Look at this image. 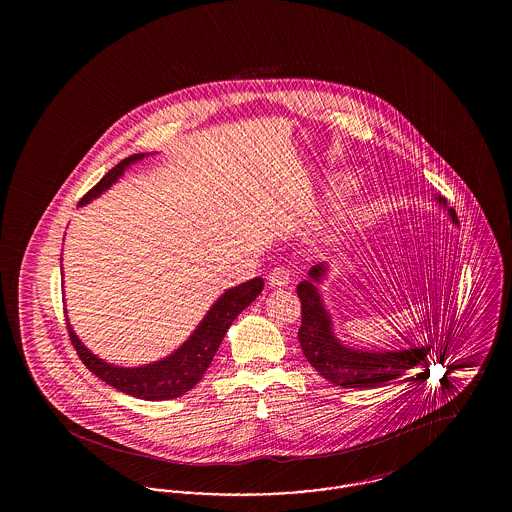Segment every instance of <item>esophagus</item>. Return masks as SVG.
<instances>
[{"mask_svg": "<svg viewBox=\"0 0 512 512\" xmlns=\"http://www.w3.org/2000/svg\"><path fill=\"white\" fill-rule=\"evenodd\" d=\"M290 280H292V276H290V272L286 268H274L268 274V286L270 288H284V286L290 284Z\"/></svg>", "mask_w": 512, "mask_h": 512, "instance_id": "obj_1", "label": "esophagus"}]
</instances>
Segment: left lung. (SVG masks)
<instances>
[{"label":"left lung","mask_w":512,"mask_h":512,"mask_svg":"<svg viewBox=\"0 0 512 512\" xmlns=\"http://www.w3.org/2000/svg\"><path fill=\"white\" fill-rule=\"evenodd\" d=\"M439 203L447 205L445 199L438 197ZM449 215L455 224H459L457 213L451 207ZM326 274L324 265H315L309 270V278L299 282L297 286V295L301 299V326L297 332V338L301 343V349L305 353V359L315 366L320 376H324L328 382L341 386V388H376L382 384H388L391 380L403 376L409 368L414 366H424L428 368V353L432 349V341L426 345H413L409 349L401 351H363V349H353L345 347L338 341L332 332V320L328 311L322 305L320 293H318L317 284ZM426 290V286H424ZM439 288L432 290V284L428 282V290L422 293L418 300V311L422 320L420 328L430 332L439 324V318L445 320L447 305L449 299L438 292ZM409 305V303H407ZM438 345V340H436ZM430 370V368H428Z\"/></svg>","instance_id":"left-lung-1"}]
</instances>
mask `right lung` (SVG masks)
<instances>
[{"label": "right lung", "mask_w": 512, "mask_h": 512, "mask_svg": "<svg viewBox=\"0 0 512 512\" xmlns=\"http://www.w3.org/2000/svg\"><path fill=\"white\" fill-rule=\"evenodd\" d=\"M142 157L144 153H134L122 159L119 165H115L111 171L107 172L98 184L78 201V205H84L90 199L98 197L101 192H105L111 184L119 180V176H122V172L130 163L140 161ZM263 286H265L263 278H251L236 288L226 290L211 307L207 317L199 322L190 340L186 341L180 349H176L171 357L157 361L153 365L138 366V368L107 365L82 345V341L76 338L71 324H67V330L80 361L105 384L117 388L126 395L146 399V401L174 399L192 390L203 378L205 370L213 363V357L222 343V338L226 336V330L232 326L234 318L238 317L249 303H253L259 293L263 292Z\"/></svg>", "instance_id": "right-lung-1"}]
</instances>
